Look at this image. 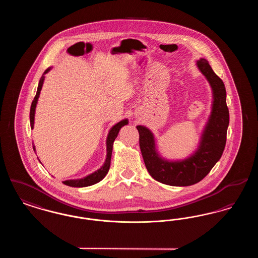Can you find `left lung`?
Returning <instances> with one entry per match:
<instances>
[{"instance_id":"8db88e82","label":"left lung","mask_w":258,"mask_h":258,"mask_svg":"<svg viewBox=\"0 0 258 258\" xmlns=\"http://www.w3.org/2000/svg\"><path fill=\"white\" fill-rule=\"evenodd\" d=\"M197 64L213 91L212 112L197 151L184 160L162 159L156 149L153 133L144 125L136 126L139 133V146L148 172L162 184L186 186L200 182L221 159L225 147L229 124L225 87L206 59L198 60Z\"/></svg>"}]
</instances>
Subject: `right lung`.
I'll return each instance as SVG.
<instances>
[{"label":"right lung","instance_id":"1","mask_svg":"<svg viewBox=\"0 0 258 258\" xmlns=\"http://www.w3.org/2000/svg\"><path fill=\"white\" fill-rule=\"evenodd\" d=\"M51 70V68L47 69L43 75L41 76L39 82H38V86H37V94H36V97L34 98L33 102H32V105H31V110H30V123H31V128H34V123H35V112H36V107H37V99L39 97V94H40V91H41V88L43 85V81H44V74H47ZM128 121L127 119H124L122 120L121 122L114 124L112 127H111L110 131H109V134L107 136V139H106V160L104 161V164L97 170V171L88 175L86 177L82 178V179H76V180H67V181H63L62 183L69 186H74V187H83V186H89V185H92V184H97L99 181H101L105 175L108 173L109 170V167H110L111 162V156H112V150H113V143L116 139V137L118 136V134L121 130V127L127 124ZM34 151L36 150L35 146H34Z\"/></svg>","mask_w":258,"mask_h":258}]
</instances>
